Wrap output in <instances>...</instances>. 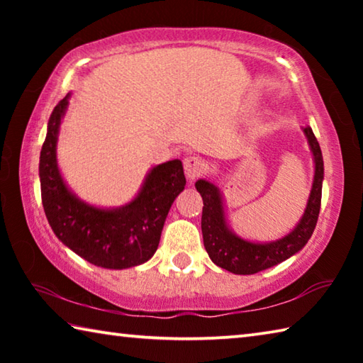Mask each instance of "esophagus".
Instances as JSON below:
<instances>
[{
  "mask_svg": "<svg viewBox=\"0 0 363 363\" xmlns=\"http://www.w3.org/2000/svg\"><path fill=\"white\" fill-rule=\"evenodd\" d=\"M184 171L189 181H195L196 177L203 176L206 171V164L199 157H186L184 158Z\"/></svg>",
  "mask_w": 363,
  "mask_h": 363,
  "instance_id": "1",
  "label": "esophagus"
}]
</instances>
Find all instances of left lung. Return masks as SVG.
<instances>
[{
  "mask_svg": "<svg viewBox=\"0 0 363 363\" xmlns=\"http://www.w3.org/2000/svg\"><path fill=\"white\" fill-rule=\"evenodd\" d=\"M307 143L314 155L315 173L312 190L307 201L303 218L294 229L275 242L253 243L237 237L225 223L224 205L219 189L205 179L195 182L201 199H203V213H201V233L208 256L216 266L229 270L232 274L250 275L261 272L303 250L315 229L318 211L322 201V181H323V158L314 133L309 126L304 128Z\"/></svg>",
  "mask_w": 363,
  "mask_h": 363,
  "instance_id": "left-lung-1",
  "label": "left lung"
}]
</instances>
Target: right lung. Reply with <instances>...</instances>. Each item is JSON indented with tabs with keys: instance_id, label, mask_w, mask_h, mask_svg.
I'll use <instances>...</instances> for the list:
<instances>
[{
	"instance_id": "add662e5",
	"label": "right lung",
	"mask_w": 363,
	"mask_h": 363,
	"mask_svg": "<svg viewBox=\"0 0 363 363\" xmlns=\"http://www.w3.org/2000/svg\"><path fill=\"white\" fill-rule=\"evenodd\" d=\"M69 94L54 107L40 153L41 201L51 229L65 247L104 269H128L149 261L162 237L164 219L186 186L181 160L152 168L136 199L101 210L78 199L57 168L56 145Z\"/></svg>"
}]
</instances>
